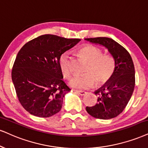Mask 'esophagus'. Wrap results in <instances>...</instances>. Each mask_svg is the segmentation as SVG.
<instances>
[{
  "label": "esophagus",
  "mask_w": 148,
  "mask_h": 148,
  "mask_svg": "<svg viewBox=\"0 0 148 148\" xmlns=\"http://www.w3.org/2000/svg\"><path fill=\"white\" fill-rule=\"evenodd\" d=\"M75 92H76V93L80 95H84L86 93V92H85V91H82V90H74Z\"/></svg>",
  "instance_id": "1"
}]
</instances>
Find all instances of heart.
<instances>
[{"instance_id": "1", "label": "heart", "mask_w": 148, "mask_h": 148, "mask_svg": "<svg viewBox=\"0 0 148 148\" xmlns=\"http://www.w3.org/2000/svg\"><path fill=\"white\" fill-rule=\"evenodd\" d=\"M79 52L88 62V65L84 71V74L71 78L72 86L86 89L92 87L95 83L97 86H100L109 82L116 69V61L112 56L103 54L102 49L92 45H84ZM71 60L70 53L65 52L58 60L60 69L65 78H70L72 75Z\"/></svg>"}]
</instances>
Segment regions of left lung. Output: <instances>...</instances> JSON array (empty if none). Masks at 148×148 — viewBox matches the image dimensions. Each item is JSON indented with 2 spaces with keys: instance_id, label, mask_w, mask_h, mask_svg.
Segmentation results:
<instances>
[{
  "instance_id": "obj_1",
  "label": "left lung",
  "mask_w": 148,
  "mask_h": 148,
  "mask_svg": "<svg viewBox=\"0 0 148 148\" xmlns=\"http://www.w3.org/2000/svg\"><path fill=\"white\" fill-rule=\"evenodd\" d=\"M90 42L106 47L116 61V69L111 79L95 92L97 103L86 108L95 118L110 119L117 116L124 110L134 91L135 71L130 53L112 39L106 37L86 38Z\"/></svg>"
}]
</instances>
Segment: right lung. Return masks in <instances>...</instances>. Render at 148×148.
Returning <instances> with one entry per match:
<instances>
[{
	"label": "right lung",
	"instance_id": "right-lung-1",
	"mask_svg": "<svg viewBox=\"0 0 148 148\" xmlns=\"http://www.w3.org/2000/svg\"><path fill=\"white\" fill-rule=\"evenodd\" d=\"M80 39L45 34L21 49L12 67V79L24 108L38 117H49L61 110L63 98L71 90L62 80L58 60Z\"/></svg>",
	"mask_w": 148,
	"mask_h": 148
}]
</instances>
